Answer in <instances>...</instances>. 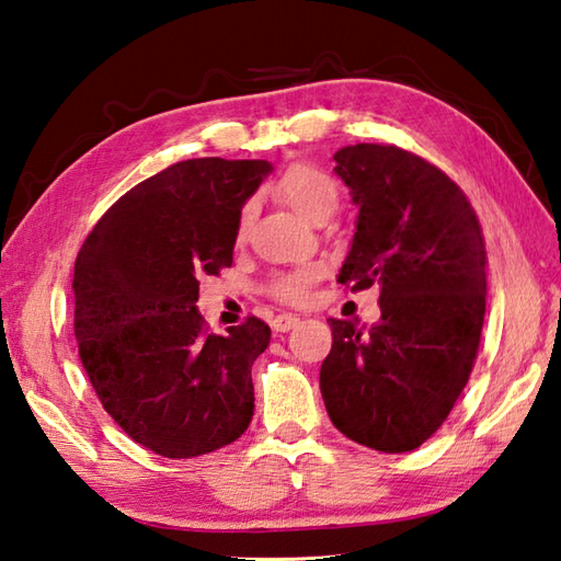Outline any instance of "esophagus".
Listing matches in <instances>:
<instances>
[{
  "label": "esophagus",
  "mask_w": 561,
  "mask_h": 561,
  "mask_svg": "<svg viewBox=\"0 0 561 561\" xmlns=\"http://www.w3.org/2000/svg\"><path fill=\"white\" fill-rule=\"evenodd\" d=\"M297 323H300V317H295V314H278L276 319H273V331L276 333H288V331H293Z\"/></svg>",
  "instance_id": "1"
}]
</instances>
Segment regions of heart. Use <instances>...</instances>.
Instances as JSON below:
<instances>
[{"instance_id":"1","label":"heart","mask_w":561,"mask_h":561,"mask_svg":"<svg viewBox=\"0 0 561 561\" xmlns=\"http://www.w3.org/2000/svg\"><path fill=\"white\" fill-rule=\"evenodd\" d=\"M276 192L288 202L297 214L309 222H319L323 218H331L341 204V190L335 180L314 165H293L285 175L278 180ZM254 218V204L249 202L242 206L238 218V238L242 240ZM317 278L314 266H300L290 273H280L273 280V295L285 302H302L307 297L309 285Z\"/></svg>"}]
</instances>
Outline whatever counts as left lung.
I'll list each match as a JSON object with an SVG mask.
<instances>
[{"label":"left lung","instance_id":"1","mask_svg":"<svg viewBox=\"0 0 561 561\" xmlns=\"http://www.w3.org/2000/svg\"><path fill=\"white\" fill-rule=\"evenodd\" d=\"M333 160L359 208L339 283H377L381 319L371 329L329 319L323 405L347 439L413 451L442 427L476 363L488 293L482 228L460 186L415 153L355 144Z\"/></svg>","mask_w":561,"mask_h":561}]
</instances>
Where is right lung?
<instances>
[{"label": "right lung", "mask_w": 561, "mask_h": 561, "mask_svg": "<svg viewBox=\"0 0 561 561\" xmlns=\"http://www.w3.org/2000/svg\"><path fill=\"white\" fill-rule=\"evenodd\" d=\"M266 160L192 158L139 182L95 222L73 264V333L95 396L129 437L165 458L240 439L254 415L256 317L206 331L198 278L232 266L244 202Z\"/></svg>", "instance_id": "obj_1"}]
</instances>
